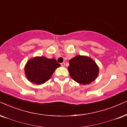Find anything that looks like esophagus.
Listing matches in <instances>:
<instances>
[{"label": "esophagus", "instance_id": "esophagus-1", "mask_svg": "<svg viewBox=\"0 0 127 127\" xmlns=\"http://www.w3.org/2000/svg\"><path fill=\"white\" fill-rule=\"evenodd\" d=\"M65 63H61V65H62V67H64L65 66Z\"/></svg>", "mask_w": 127, "mask_h": 127}]
</instances>
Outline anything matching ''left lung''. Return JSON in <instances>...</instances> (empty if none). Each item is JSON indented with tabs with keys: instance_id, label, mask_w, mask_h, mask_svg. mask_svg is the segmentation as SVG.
<instances>
[{
	"instance_id": "8db88e82",
	"label": "left lung",
	"mask_w": 127,
	"mask_h": 127,
	"mask_svg": "<svg viewBox=\"0 0 127 127\" xmlns=\"http://www.w3.org/2000/svg\"><path fill=\"white\" fill-rule=\"evenodd\" d=\"M68 70L70 77L81 85H87L95 80L99 72L96 62L87 56H76L69 60Z\"/></svg>"
}]
</instances>
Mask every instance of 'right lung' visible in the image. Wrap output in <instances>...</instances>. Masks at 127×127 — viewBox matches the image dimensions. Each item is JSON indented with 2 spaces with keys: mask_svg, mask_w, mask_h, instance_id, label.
Wrapping results in <instances>:
<instances>
[{
  "mask_svg": "<svg viewBox=\"0 0 127 127\" xmlns=\"http://www.w3.org/2000/svg\"><path fill=\"white\" fill-rule=\"evenodd\" d=\"M60 64L55 59L45 56H36L30 59L24 67L25 77L30 82L41 85L48 81L56 69Z\"/></svg>",
  "mask_w": 127,
  "mask_h": 127,
  "instance_id": "obj_1",
  "label": "right lung"
}]
</instances>
